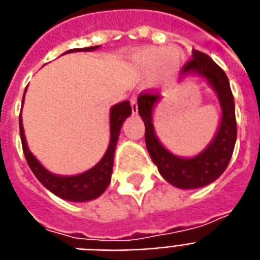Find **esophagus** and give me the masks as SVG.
Returning a JSON list of instances; mask_svg holds the SVG:
<instances>
[{
    "label": "esophagus",
    "instance_id": "34e87169",
    "mask_svg": "<svg viewBox=\"0 0 260 260\" xmlns=\"http://www.w3.org/2000/svg\"><path fill=\"white\" fill-rule=\"evenodd\" d=\"M130 106H132L133 114H137V112H138V104H137L136 96H133V98L130 99Z\"/></svg>",
    "mask_w": 260,
    "mask_h": 260
}]
</instances>
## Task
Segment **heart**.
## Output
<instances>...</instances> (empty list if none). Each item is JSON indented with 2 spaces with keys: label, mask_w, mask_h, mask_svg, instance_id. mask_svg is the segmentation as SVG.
I'll use <instances>...</instances> for the list:
<instances>
[{
  "label": "heart",
  "mask_w": 260,
  "mask_h": 260,
  "mask_svg": "<svg viewBox=\"0 0 260 260\" xmlns=\"http://www.w3.org/2000/svg\"><path fill=\"white\" fill-rule=\"evenodd\" d=\"M136 63L145 74L153 76L156 84H166L179 72L182 57L176 48L146 47L136 54Z\"/></svg>",
  "instance_id": "1"
}]
</instances>
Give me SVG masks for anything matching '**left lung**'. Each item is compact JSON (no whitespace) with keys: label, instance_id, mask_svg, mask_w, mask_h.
<instances>
[{"label":"left lung","instance_id":"left-lung-1","mask_svg":"<svg viewBox=\"0 0 260 260\" xmlns=\"http://www.w3.org/2000/svg\"><path fill=\"white\" fill-rule=\"evenodd\" d=\"M182 80L187 76H199L216 92L221 107V119L216 136L210 144L194 157H180L171 153L158 141L153 126V111L161 96L142 93L138 96V114L145 123V142L153 162L162 178L172 186L192 190L205 187L218 179L226 170L236 144L237 127L235 100L226 74L212 58L198 50L192 59L183 66Z\"/></svg>","mask_w":260,"mask_h":260}]
</instances>
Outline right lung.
<instances>
[{
	"mask_svg": "<svg viewBox=\"0 0 260 260\" xmlns=\"http://www.w3.org/2000/svg\"><path fill=\"white\" fill-rule=\"evenodd\" d=\"M99 46L85 48H73L66 53H76V51H93L98 50ZM25 96V92H24ZM24 103V98H23ZM132 115V106L130 102L118 103L112 106L110 110V144L104 153L102 160L90 170L82 172L78 175H72V176H63V175H57L46 170L38 158L32 154V152L28 149L27 141H25V134H24L23 119L21 115L19 118L20 122V137H21V145H23L24 156L27 158V162L36 179L43 184L48 191H51L57 197L70 202H88L92 199L99 198L100 195L106 191L110 182H111L112 166H114V154H115V148L122 124L126 120V118Z\"/></svg>",
	"mask_w": 260,
	"mask_h": 260,
	"instance_id": "right-lung-1",
	"label": "right lung"
}]
</instances>
